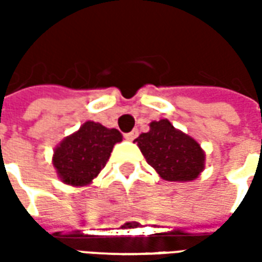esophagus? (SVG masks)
I'll return each mask as SVG.
<instances>
[{
    "mask_svg": "<svg viewBox=\"0 0 262 262\" xmlns=\"http://www.w3.org/2000/svg\"><path fill=\"white\" fill-rule=\"evenodd\" d=\"M137 135H139V130L137 129H135V130L129 132V133H126L125 135V139L126 140H135L137 137Z\"/></svg>",
    "mask_w": 262,
    "mask_h": 262,
    "instance_id": "34e87169",
    "label": "esophagus"
}]
</instances>
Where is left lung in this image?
<instances>
[{
  "mask_svg": "<svg viewBox=\"0 0 262 262\" xmlns=\"http://www.w3.org/2000/svg\"><path fill=\"white\" fill-rule=\"evenodd\" d=\"M135 142L148 164L167 181H192L202 172L205 154L192 137L177 130L170 120L150 123Z\"/></svg>",
  "mask_w": 262,
  "mask_h": 262,
  "instance_id": "obj_1",
  "label": "left lung"
}]
</instances>
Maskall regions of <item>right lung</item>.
Instances as JSON below:
<instances>
[{"mask_svg":"<svg viewBox=\"0 0 262 262\" xmlns=\"http://www.w3.org/2000/svg\"><path fill=\"white\" fill-rule=\"evenodd\" d=\"M120 140L119 130L88 120L57 146L53 165L63 182L74 187L86 185L106 165L115 143Z\"/></svg>","mask_w":262,"mask_h":262,"instance_id":"obj_1","label":"right lung"}]
</instances>
